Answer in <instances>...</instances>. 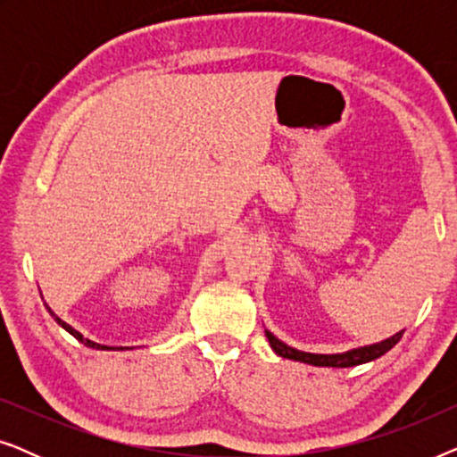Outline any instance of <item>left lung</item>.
<instances>
[{
	"instance_id": "1",
	"label": "left lung",
	"mask_w": 457,
	"mask_h": 457,
	"mask_svg": "<svg viewBox=\"0 0 457 457\" xmlns=\"http://www.w3.org/2000/svg\"><path fill=\"white\" fill-rule=\"evenodd\" d=\"M402 333L393 335L391 339H385L380 343H374V345H366V347H358L352 349V352L345 353H305V352H297L289 345H285L283 341H278L270 330H266L268 341H270V347L274 349V353H278L280 358L287 360H295V361H303V364H312V366H328V368H349V366H358V364H366V361H372L380 358V355L389 352V349L395 345V343L402 339Z\"/></svg>"
}]
</instances>
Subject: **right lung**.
I'll return each mask as SVG.
<instances>
[{"mask_svg": "<svg viewBox=\"0 0 457 457\" xmlns=\"http://www.w3.org/2000/svg\"><path fill=\"white\" fill-rule=\"evenodd\" d=\"M47 310H49V308H47ZM49 314H52V316H54V320H55V322H58L62 328H64V330H68V333H71V335L74 337V339H79L80 343H85V345H87V347H93V349H112V347H108V345H99V343H93V341H89V339H85V337H83V335H80V333H79V330H74V328L71 327V324H66L64 320H62V318H58V316H55L52 310H49Z\"/></svg>", "mask_w": 457, "mask_h": 457, "instance_id": "right-lung-1", "label": "right lung"}]
</instances>
